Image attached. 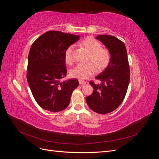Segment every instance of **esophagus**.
<instances>
[{"instance_id":"1","label":"esophagus","mask_w":159,"mask_h":159,"mask_svg":"<svg viewBox=\"0 0 159 159\" xmlns=\"http://www.w3.org/2000/svg\"><path fill=\"white\" fill-rule=\"evenodd\" d=\"M79 83H80V85H85L86 84V81H82V80H79Z\"/></svg>"}]
</instances>
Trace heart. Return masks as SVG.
Instances as JSON below:
<instances>
[{
    "instance_id": "heart-1",
    "label": "heart",
    "mask_w": 159,
    "mask_h": 159,
    "mask_svg": "<svg viewBox=\"0 0 159 159\" xmlns=\"http://www.w3.org/2000/svg\"><path fill=\"white\" fill-rule=\"evenodd\" d=\"M79 45L89 53L87 61L89 63L81 65L79 64L72 68L70 74L72 78L83 80L88 78L95 74V71L101 72L104 70L109 65L111 60L109 51L102 48L101 43L94 38L88 36L81 40ZM73 46H69L66 49L64 57L66 64L71 65L73 63Z\"/></svg>"
}]
</instances>
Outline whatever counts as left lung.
<instances>
[{"mask_svg": "<svg viewBox=\"0 0 159 159\" xmlns=\"http://www.w3.org/2000/svg\"><path fill=\"white\" fill-rule=\"evenodd\" d=\"M107 48L111 54L109 65L95 79L101 84H89L93 92L86 97L88 106L93 111L106 114L116 109L125 97L130 80V69L125 45L116 37L99 35L96 37Z\"/></svg>", "mask_w": 159, "mask_h": 159, "instance_id": "1", "label": "left lung"}]
</instances>
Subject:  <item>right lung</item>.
<instances>
[{
	"mask_svg": "<svg viewBox=\"0 0 159 159\" xmlns=\"http://www.w3.org/2000/svg\"><path fill=\"white\" fill-rule=\"evenodd\" d=\"M80 36L59 31L43 34L31 46L28 59V84L36 102L44 109L58 112L70 102L78 80L62 81L66 76L64 54Z\"/></svg>",
	"mask_w": 159,
	"mask_h": 159,
	"instance_id": "obj_1",
	"label": "right lung"
}]
</instances>
